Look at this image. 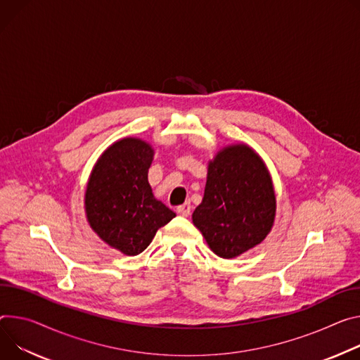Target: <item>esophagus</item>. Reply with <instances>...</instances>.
Listing matches in <instances>:
<instances>
[{"label":"esophagus","mask_w":360,"mask_h":360,"mask_svg":"<svg viewBox=\"0 0 360 360\" xmlns=\"http://www.w3.org/2000/svg\"><path fill=\"white\" fill-rule=\"evenodd\" d=\"M176 212H178L179 215H182V217H188V215L191 214V204H189V202H185V204L176 207Z\"/></svg>","instance_id":"esophagus-1"}]
</instances>
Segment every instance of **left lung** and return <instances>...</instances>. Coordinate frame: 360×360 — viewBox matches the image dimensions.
<instances>
[{
  "label": "left lung",
  "mask_w": 360,
  "mask_h": 360,
  "mask_svg": "<svg viewBox=\"0 0 360 360\" xmlns=\"http://www.w3.org/2000/svg\"><path fill=\"white\" fill-rule=\"evenodd\" d=\"M276 193L270 172L254 149L225 146L208 163L202 202L192 222L221 258H236L271 231Z\"/></svg>",
  "instance_id": "1"
}]
</instances>
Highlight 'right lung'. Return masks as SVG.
Instances as JSON below:
<instances>
[{
  "mask_svg": "<svg viewBox=\"0 0 360 360\" xmlns=\"http://www.w3.org/2000/svg\"><path fill=\"white\" fill-rule=\"evenodd\" d=\"M152 146L138 138L110 145L90 174L84 208L91 230L126 255L141 254L175 215L158 201L148 182Z\"/></svg>",
  "mask_w": 360,
  "mask_h": 360,
  "instance_id": "right-lung-1",
  "label": "right lung"
}]
</instances>
